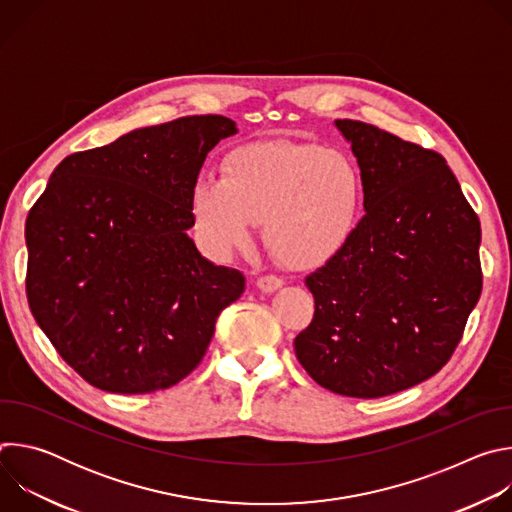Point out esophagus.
I'll return each mask as SVG.
<instances>
[{
    "mask_svg": "<svg viewBox=\"0 0 512 512\" xmlns=\"http://www.w3.org/2000/svg\"><path fill=\"white\" fill-rule=\"evenodd\" d=\"M255 285L261 291H265V294H271V291H275V289H279L283 285V279H279L275 275H261V277H257Z\"/></svg>",
    "mask_w": 512,
    "mask_h": 512,
    "instance_id": "esophagus-1",
    "label": "esophagus"
}]
</instances>
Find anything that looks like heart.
Here are the masks:
<instances>
[{"label":"heart","instance_id":"b5f03b06","mask_svg":"<svg viewBox=\"0 0 512 512\" xmlns=\"http://www.w3.org/2000/svg\"><path fill=\"white\" fill-rule=\"evenodd\" d=\"M362 180L340 152L318 143L265 139L233 148L221 176L202 174L190 210L200 243L229 257L263 235L279 261L316 269L338 257L356 233Z\"/></svg>","mask_w":512,"mask_h":512}]
</instances>
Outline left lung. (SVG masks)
I'll list each match as a JSON object with an SVG mask.
<instances>
[{"instance_id": "1", "label": "left lung", "mask_w": 512, "mask_h": 512, "mask_svg": "<svg viewBox=\"0 0 512 512\" xmlns=\"http://www.w3.org/2000/svg\"><path fill=\"white\" fill-rule=\"evenodd\" d=\"M336 127L367 214L346 249L306 277L316 308L294 348L320 387L377 399L452 358L482 291L480 221L442 154L371 123Z\"/></svg>"}]
</instances>
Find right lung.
<instances>
[{"mask_svg":"<svg viewBox=\"0 0 512 512\" xmlns=\"http://www.w3.org/2000/svg\"><path fill=\"white\" fill-rule=\"evenodd\" d=\"M237 133L223 115L135 129L66 156L26 221V296L42 332L89 385L174 387L204 356L245 275L206 261L186 231L206 154Z\"/></svg>","mask_w":512,"mask_h":512,"instance_id":"add662e5","label":"right lung"}]
</instances>
